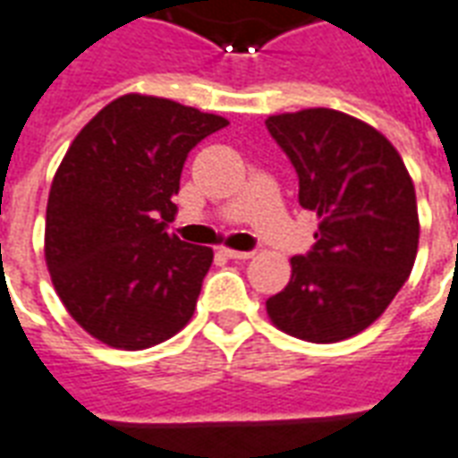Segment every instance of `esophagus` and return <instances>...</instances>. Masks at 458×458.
I'll list each match as a JSON object with an SVG mask.
<instances>
[{
    "mask_svg": "<svg viewBox=\"0 0 458 458\" xmlns=\"http://www.w3.org/2000/svg\"><path fill=\"white\" fill-rule=\"evenodd\" d=\"M223 255L228 259H250L255 252H250V250H228V248H223Z\"/></svg>",
    "mask_w": 458,
    "mask_h": 458,
    "instance_id": "1",
    "label": "esophagus"
}]
</instances>
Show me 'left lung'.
I'll return each instance as SVG.
<instances>
[{
    "mask_svg": "<svg viewBox=\"0 0 458 458\" xmlns=\"http://www.w3.org/2000/svg\"><path fill=\"white\" fill-rule=\"evenodd\" d=\"M299 176V206L318 216L317 242L292 258V279L267 299L272 324L311 344L373 324L412 272L417 199L400 154L351 114L314 107L265 120Z\"/></svg>",
    "mask_w": 458,
    "mask_h": 458,
    "instance_id": "8db88e82",
    "label": "left lung"
}]
</instances>
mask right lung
<instances>
[{"instance_id": "right-lung-1", "label": "right lung", "mask_w": 458, "mask_h": 458, "mask_svg": "<svg viewBox=\"0 0 458 458\" xmlns=\"http://www.w3.org/2000/svg\"><path fill=\"white\" fill-rule=\"evenodd\" d=\"M225 117L122 95L85 124L55 171L46 265L68 314L103 344L140 351L189 324L213 250L166 233L189 151Z\"/></svg>"}]
</instances>
